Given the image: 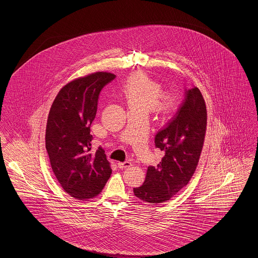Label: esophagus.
I'll return each instance as SVG.
<instances>
[{
	"mask_svg": "<svg viewBox=\"0 0 258 258\" xmlns=\"http://www.w3.org/2000/svg\"><path fill=\"white\" fill-rule=\"evenodd\" d=\"M117 165H118V167H119V168L123 169V168H127V167H131V166H132V162H130V161H124V162H118V163H117Z\"/></svg>",
	"mask_w": 258,
	"mask_h": 258,
	"instance_id": "obj_1",
	"label": "esophagus"
}]
</instances>
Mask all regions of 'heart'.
I'll return each instance as SVG.
<instances>
[{"mask_svg": "<svg viewBox=\"0 0 258 258\" xmlns=\"http://www.w3.org/2000/svg\"><path fill=\"white\" fill-rule=\"evenodd\" d=\"M121 91L128 110L144 111L148 114L156 109L165 116H172L179 107V100L175 94H161L162 86L160 82L142 72L127 77Z\"/></svg>", "mask_w": 258, "mask_h": 258, "instance_id": "obj_1", "label": "heart"}]
</instances>
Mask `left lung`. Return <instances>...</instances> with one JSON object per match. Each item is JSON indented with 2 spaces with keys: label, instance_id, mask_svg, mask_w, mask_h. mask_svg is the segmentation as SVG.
<instances>
[{
  "label": "left lung",
  "instance_id": "obj_1",
  "mask_svg": "<svg viewBox=\"0 0 258 258\" xmlns=\"http://www.w3.org/2000/svg\"><path fill=\"white\" fill-rule=\"evenodd\" d=\"M207 109L198 88L185 92L175 118L158 133L156 147L164 153L157 166H149L142 185L134 188L135 197L153 205L177 195L192 178L205 140Z\"/></svg>",
  "mask_w": 258,
  "mask_h": 258
}]
</instances>
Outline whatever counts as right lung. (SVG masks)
Returning a JSON list of instances; mask_svg holds the SVG:
<instances>
[{"label": "right lung", "instance_id": "right-lung-1", "mask_svg": "<svg viewBox=\"0 0 258 258\" xmlns=\"http://www.w3.org/2000/svg\"><path fill=\"white\" fill-rule=\"evenodd\" d=\"M115 76L97 72L75 78L59 91L50 108L45 131L50 164L62 189L77 200L98 197L110 177V162L102 148L90 152V126L98 95Z\"/></svg>", "mask_w": 258, "mask_h": 258}]
</instances>
